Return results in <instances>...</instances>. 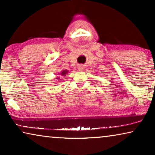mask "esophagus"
I'll return each instance as SVG.
<instances>
[{"instance_id": "1", "label": "esophagus", "mask_w": 155, "mask_h": 155, "mask_svg": "<svg viewBox=\"0 0 155 155\" xmlns=\"http://www.w3.org/2000/svg\"><path fill=\"white\" fill-rule=\"evenodd\" d=\"M78 69L79 71H82L84 70V66H82V65H80V66H78Z\"/></svg>"}]
</instances>
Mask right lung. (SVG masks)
I'll list each match as a JSON object with an SVG mask.
<instances>
[{
	"instance_id": "add662e5",
	"label": "right lung",
	"mask_w": 155,
	"mask_h": 155,
	"mask_svg": "<svg viewBox=\"0 0 155 155\" xmlns=\"http://www.w3.org/2000/svg\"><path fill=\"white\" fill-rule=\"evenodd\" d=\"M66 73H68V71H67V70H64L63 71H61V74H60V75H65ZM57 79L58 80H59L60 78H59V77H57Z\"/></svg>"
}]
</instances>
